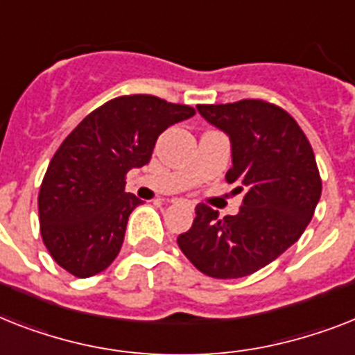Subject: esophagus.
<instances>
[{
    "instance_id": "obj_1",
    "label": "esophagus",
    "mask_w": 355,
    "mask_h": 355,
    "mask_svg": "<svg viewBox=\"0 0 355 355\" xmlns=\"http://www.w3.org/2000/svg\"><path fill=\"white\" fill-rule=\"evenodd\" d=\"M171 202H178V198H173V200H171Z\"/></svg>"
}]
</instances>
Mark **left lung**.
<instances>
[{"label":"left lung","mask_w":355,"mask_h":355,"mask_svg":"<svg viewBox=\"0 0 355 355\" xmlns=\"http://www.w3.org/2000/svg\"><path fill=\"white\" fill-rule=\"evenodd\" d=\"M207 122L230 135L243 206L220 217L198 204L197 217L177 239L193 266L215 279L252 275L297 243L321 198V175L306 135L282 107L259 98L197 105Z\"/></svg>","instance_id":"8db88e82"}]
</instances>
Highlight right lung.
I'll return each mask as SVG.
<instances>
[{
	"mask_svg": "<svg viewBox=\"0 0 355 355\" xmlns=\"http://www.w3.org/2000/svg\"><path fill=\"white\" fill-rule=\"evenodd\" d=\"M195 109L153 94L112 98L71 131L40 186V232L51 257L74 277L103 272L116 255L131 211L129 169L151 160L160 132Z\"/></svg>",
	"mask_w": 355,
	"mask_h": 355,
	"instance_id": "obj_1",
	"label": "right lung"
}]
</instances>
